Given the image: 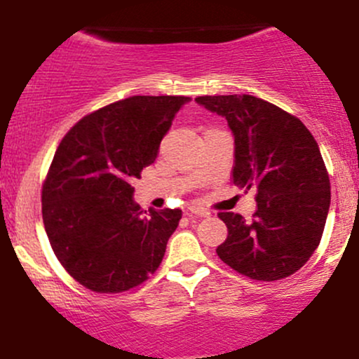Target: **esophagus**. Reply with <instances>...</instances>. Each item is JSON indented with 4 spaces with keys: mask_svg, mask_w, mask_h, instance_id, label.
Returning a JSON list of instances; mask_svg holds the SVG:
<instances>
[{
    "mask_svg": "<svg viewBox=\"0 0 359 359\" xmlns=\"http://www.w3.org/2000/svg\"><path fill=\"white\" fill-rule=\"evenodd\" d=\"M209 214H211V212H209L208 209H204V208H199V205H191V208H189V216L208 217Z\"/></svg>",
    "mask_w": 359,
    "mask_h": 359,
    "instance_id": "1",
    "label": "esophagus"
}]
</instances>
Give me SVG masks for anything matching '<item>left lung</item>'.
Returning a JSON list of instances; mask_svg holds the SVG:
<instances>
[{"mask_svg": "<svg viewBox=\"0 0 359 359\" xmlns=\"http://www.w3.org/2000/svg\"><path fill=\"white\" fill-rule=\"evenodd\" d=\"M197 104L226 118L234 137L233 182L257 191V211L219 212L228 238L216 253L253 280L295 273L312 257L327 219L331 184L319 145L299 118L250 94L199 96Z\"/></svg>", "mask_w": 359, "mask_h": 359, "instance_id": "1", "label": "left lung"}]
</instances>
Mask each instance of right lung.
<instances>
[{"instance_id":"right-lung-1","label":"right lung","mask_w":359,"mask_h":359,"mask_svg":"<svg viewBox=\"0 0 359 359\" xmlns=\"http://www.w3.org/2000/svg\"><path fill=\"white\" fill-rule=\"evenodd\" d=\"M191 97L131 96L94 111L62 138L42 189L48 241L67 273L100 294L140 285L158 269L180 209L150 214L131 180L155 162Z\"/></svg>"}]
</instances>
